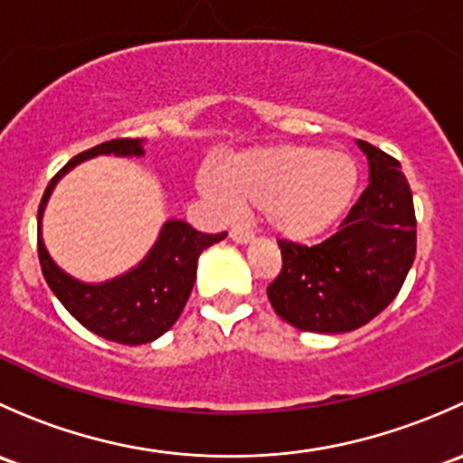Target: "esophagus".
<instances>
[{"label":"esophagus","instance_id":"1","mask_svg":"<svg viewBox=\"0 0 463 463\" xmlns=\"http://www.w3.org/2000/svg\"><path fill=\"white\" fill-rule=\"evenodd\" d=\"M231 240L237 241V244H250L255 240L253 232L244 231V228H232L231 231Z\"/></svg>","mask_w":463,"mask_h":463}]
</instances>
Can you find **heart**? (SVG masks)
Segmentation results:
<instances>
[{
  "label": "heart",
  "mask_w": 463,
  "mask_h": 463,
  "mask_svg": "<svg viewBox=\"0 0 463 463\" xmlns=\"http://www.w3.org/2000/svg\"><path fill=\"white\" fill-rule=\"evenodd\" d=\"M199 193L217 208L261 205L266 226L291 241H309L352 203L358 167L345 152L311 145H269L235 154L199 172Z\"/></svg>",
  "instance_id": "1"
}]
</instances>
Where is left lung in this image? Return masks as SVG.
<instances>
[{
	"mask_svg": "<svg viewBox=\"0 0 463 463\" xmlns=\"http://www.w3.org/2000/svg\"><path fill=\"white\" fill-rule=\"evenodd\" d=\"M370 185L340 231L316 246L278 241L282 270L266 288L275 314L314 334H345L376 318L401 291L417 253L412 190L401 163L356 141Z\"/></svg>",
	"mask_w": 463,
	"mask_h": 463,
	"instance_id": "1",
	"label": "left lung"
}]
</instances>
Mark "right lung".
<instances>
[{
  "mask_svg": "<svg viewBox=\"0 0 463 463\" xmlns=\"http://www.w3.org/2000/svg\"><path fill=\"white\" fill-rule=\"evenodd\" d=\"M143 156V138H116L73 156L46 185L37 210V253L46 284L64 309L82 326L105 340L120 345H145L165 334L184 311L197 278V260L226 232L205 235L184 219H167L147 255L105 282H82L60 269L42 240V217L55 185L67 172L96 156Z\"/></svg>",
  "mask_w": 463,
  "mask_h": 463,
  "instance_id": "right-lung-1",
  "label": "right lung"
}]
</instances>
